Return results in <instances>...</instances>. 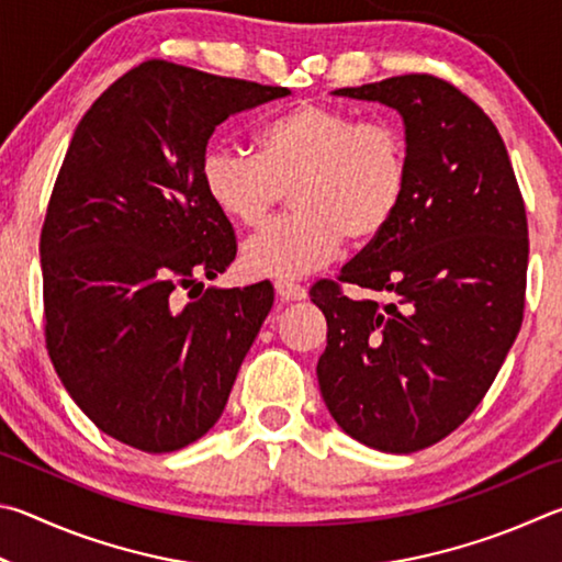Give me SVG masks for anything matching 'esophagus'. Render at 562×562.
<instances>
[{"mask_svg":"<svg viewBox=\"0 0 562 562\" xmlns=\"http://www.w3.org/2000/svg\"><path fill=\"white\" fill-rule=\"evenodd\" d=\"M276 296L281 301H303L308 296L306 289L299 286V283L293 281H276Z\"/></svg>","mask_w":562,"mask_h":562,"instance_id":"1","label":"esophagus"}]
</instances>
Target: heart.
<instances>
[{
	"mask_svg": "<svg viewBox=\"0 0 562 562\" xmlns=\"http://www.w3.org/2000/svg\"><path fill=\"white\" fill-rule=\"evenodd\" d=\"M200 175L216 210L249 229L291 190L293 212L241 249L249 273L291 281L326 266L342 239L368 244L387 232L407 196L409 147L395 123L303 101L263 125L259 153L210 147Z\"/></svg>",
	"mask_w": 562,
	"mask_h": 562,
	"instance_id": "b5f03b06",
	"label": "heart"
}]
</instances>
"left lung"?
<instances>
[{"instance_id":"obj_1","label":"left lung","mask_w":562,"mask_h":562,"mask_svg":"<svg viewBox=\"0 0 562 562\" xmlns=\"http://www.w3.org/2000/svg\"><path fill=\"white\" fill-rule=\"evenodd\" d=\"M333 93L402 115L409 184L387 232L338 281L313 283L328 323L318 385L346 435L412 454L464 425L514 346L526 204L496 125L445 78L407 74ZM342 282L376 296L348 300Z\"/></svg>"}]
</instances>
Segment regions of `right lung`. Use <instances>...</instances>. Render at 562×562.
Returning a JSON list of instances; mask_svg holds the SVG:
<instances>
[{"instance_id": "right-lung-1", "label": "right lung", "mask_w": 562, "mask_h": 562, "mask_svg": "<svg viewBox=\"0 0 562 562\" xmlns=\"http://www.w3.org/2000/svg\"><path fill=\"white\" fill-rule=\"evenodd\" d=\"M289 93L153 58L76 127L38 244L46 350L86 417L127 447L165 454L204 437L269 316V281H200L236 256L200 165L216 125Z\"/></svg>"}]
</instances>
